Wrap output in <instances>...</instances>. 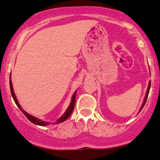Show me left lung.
I'll return each instance as SVG.
<instances>
[{
	"label": "left lung",
	"mask_w": 160,
	"mask_h": 160,
	"mask_svg": "<svg viewBox=\"0 0 160 160\" xmlns=\"http://www.w3.org/2000/svg\"><path fill=\"white\" fill-rule=\"evenodd\" d=\"M150 88H151V82H149V86H148V91H147V94H146V96H145V101H144V103H143V104H142V107H141V109H140V111L142 110V108H143V107H144V106H145V103H146V101H147V98H148V94H149Z\"/></svg>",
	"instance_id": "8db88e82"
}]
</instances>
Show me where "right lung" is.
<instances>
[{
	"label": "right lung",
	"mask_w": 160,
	"mask_h": 160,
	"mask_svg": "<svg viewBox=\"0 0 160 160\" xmlns=\"http://www.w3.org/2000/svg\"><path fill=\"white\" fill-rule=\"evenodd\" d=\"M9 86H10V92H11V94H12V98H13V100H14L15 103H16L17 107H18V108H19V109H20V110L22 111L23 113H24L25 116H26L27 118H28V119L29 121H30V122H31L32 123H33V124H35L40 125V126H45V125H48V124H51V123H50V122H42V121L39 120V119H38V118H36V117L32 116V115H29L28 113H27L26 112L23 110L22 107H21V106L19 105V103H18V101H17V98H16V97H15V93H14V92H13L12 81H11V80H9ZM75 103H76V92H75V93H74V95H73V96H72V102H71V104H70V106H69V107H68V109H67L66 112H65V114L63 115L62 116L60 117V118H59L58 119V120L56 121V122H55L56 124H59V123H62V122H65V121L66 120V119L68 118L69 116H70L71 114H72V113L73 109H74V108Z\"/></svg>",
	"instance_id": "right-lung-1"
}]
</instances>
